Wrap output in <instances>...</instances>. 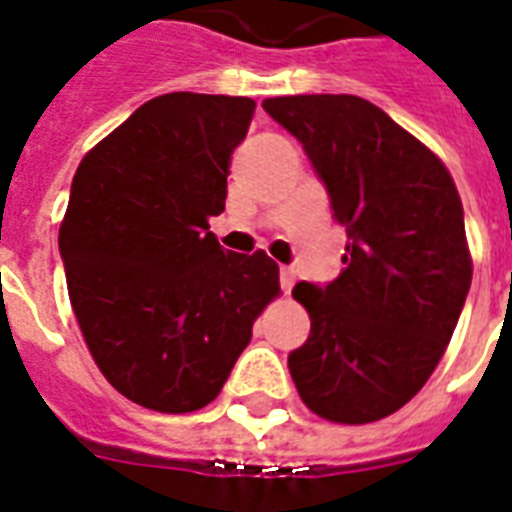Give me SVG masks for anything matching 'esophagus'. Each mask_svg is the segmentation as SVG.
Masks as SVG:
<instances>
[{
	"label": "esophagus",
	"instance_id": "esophagus-1",
	"mask_svg": "<svg viewBox=\"0 0 512 512\" xmlns=\"http://www.w3.org/2000/svg\"><path fill=\"white\" fill-rule=\"evenodd\" d=\"M279 285H282V293H290V290H293V285H295V271L293 268H282V271H279Z\"/></svg>",
	"mask_w": 512,
	"mask_h": 512
}]
</instances>
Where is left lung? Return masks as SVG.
Returning <instances> with one entry per match:
<instances>
[{"instance_id": "obj_1", "label": "left lung", "mask_w": 512, "mask_h": 512, "mask_svg": "<svg viewBox=\"0 0 512 512\" xmlns=\"http://www.w3.org/2000/svg\"><path fill=\"white\" fill-rule=\"evenodd\" d=\"M263 108L301 140L347 230L344 271L298 282L312 331L287 366L301 399L333 423H372L426 385L472 282L464 208L448 168L355 94L271 97Z\"/></svg>"}]
</instances>
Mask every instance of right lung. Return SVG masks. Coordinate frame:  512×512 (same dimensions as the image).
I'll return each instance as SVG.
<instances>
[{"mask_svg": "<svg viewBox=\"0 0 512 512\" xmlns=\"http://www.w3.org/2000/svg\"><path fill=\"white\" fill-rule=\"evenodd\" d=\"M252 113L249 97L162 94L75 170L59 227L70 304L105 380L146 410L217 399L279 293L266 252H227L208 230Z\"/></svg>", "mask_w": 512, "mask_h": 512, "instance_id": "1", "label": "right lung"}]
</instances>
